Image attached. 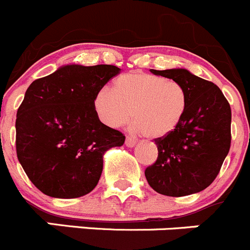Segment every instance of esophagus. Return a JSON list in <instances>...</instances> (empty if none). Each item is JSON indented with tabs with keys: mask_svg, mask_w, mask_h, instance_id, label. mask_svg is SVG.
I'll return each instance as SVG.
<instances>
[{
	"mask_svg": "<svg viewBox=\"0 0 250 250\" xmlns=\"http://www.w3.org/2000/svg\"><path fill=\"white\" fill-rule=\"evenodd\" d=\"M136 143L137 142L133 138H130V137H127V138H125V146H129V148H133V146H136Z\"/></svg>",
	"mask_w": 250,
	"mask_h": 250,
	"instance_id": "esophagus-1",
	"label": "esophagus"
}]
</instances>
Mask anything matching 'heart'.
I'll list each match as a JSON object with an SVG mask.
<instances>
[{
    "instance_id": "b5f03b06",
    "label": "heart",
    "mask_w": 250,
    "mask_h": 250,
    "mask_svg": "<svg viewBox=\"0 0 250 250\" xmlns=\"http://www.w3.org/2000/svg\"><path fill=\"white\" fill-rule=\"evenodd\" d=\"M92 106L99 120L108 127H121L132 116L134 132L159 139L171 134L183 122L188 95L186 88L174 80L130 72L116 79L113 88H99Z\"/></svg>"
}]
</instances>
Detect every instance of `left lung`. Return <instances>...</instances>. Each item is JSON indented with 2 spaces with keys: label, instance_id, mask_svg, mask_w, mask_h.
Masks as SVG:
<instances>
[{
  "label": "left lung",
  "instance_id": "left-lung-1",
  "mask_svg": "<svg viewBox=\"0 0 250 250\" xmlns=\"http://www.w3.org/2000/svg\"><path fill=\"white\" fill-rule=\"evenodd\" d=\"M186 88L188 106L176 129L155 139L158 159L146 169L153 190L180 197L205 190L220 172L230 148V106L222 91L186 69L154 70Z\"/></svg>",
  "mask_w": 250,
  "mask_h": 250
}]
</instances>
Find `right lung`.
<instances>
[{"label": "right lung", "instance_id": "obj_1", "mask_svg": "<svg viewBox=\"0 0 250 250\" xmlns=\"http://www.w3.org/2000/svg\"><path fill=\"white\" fill-rule=\"evenodd\" d=\"M114 65L69 64L30 83L17 111L16 149L29 180L57 199H76L96 188L104 154L125 137L99 120L97 90L118 75Z\"/></svg>", "mask_w": 250, "mask_h": 250}]
</instances>
